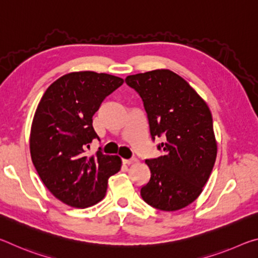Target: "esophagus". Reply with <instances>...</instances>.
Masks as SVG:
<instances>
[{"mask_svg": "<svg viewBox=\"0 0 258 258\" xmlns=\"http://www.w3.org/2000/svg\"><path fill=\"white\" fill-rule=\"evenodd\" d=\"M137 158H130V159H123V163L126 165H131V164H134L137 163Z\"/></svg>", "mask_w": 258, "mask_h": 258, "instance_id": "obj_1", "label": "esophagus"}]
</instances>
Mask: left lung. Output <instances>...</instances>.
<instances>
[{"label": "left lung", "mask_w": 258, "mask_h": 258, "mask_svg": "<svg viewBox=\"0 0 258 258\" xmlns=\"http://www.w3.org/2000/svg\"><path fill=\"white\" fill-rule=\"evenodd\" d=\"M145 106L151 139L163 137V156L147 159L150 180L141 197L157 209L174 212L202 194L215 164L217 145L207 103L185 80L168 69L125 78Z\"/></svg>", "instance_id": "left-lung-1"}]
</instances>
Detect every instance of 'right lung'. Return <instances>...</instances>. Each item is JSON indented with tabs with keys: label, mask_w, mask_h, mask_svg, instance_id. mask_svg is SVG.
<instances>
[{
	"label": "right lung",
	"mask_w": 258,
	"mask_h": 258,
	"mask_svg": "<svg viewBox=\"0 0 258 258\" xmlns=\"http://www.w3.org/2000/svg\"><path fill=\"white\" fill-rule=\"evenodd\" d=\"M123 83L104 73H69L52 83L38 103L30 128V156L44 185L68 206L98 204L106 196L108 178L119 172L120 157L103 155L101 148L93 156L85 152L99 139L93 115Z\"/></svg>",
	"instance_id": "add662e5"
}]
</instances>
